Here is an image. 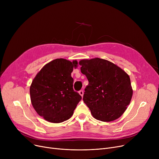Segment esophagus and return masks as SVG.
Segmentation results:
<instances>
[{"label": "esophagus", "mask_w": 159, "mask_h": 159, "mask_svg": "<svg viewBox=\"0 0 159 159\" xmlns=\"http://www.w3.org/2000/svg\"><path fill=\"white\" fill-rule=\"evenodd\" d=\"M79 94H80L82 97H83V95H84V91H83V90H80V91H79Z\"/></svg>", "instance_id": "obj_1"}]
</instances>
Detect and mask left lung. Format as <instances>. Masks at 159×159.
Returning <instances> with one entry per match:
<instances>
[{"mask_svg": "<svg viewBox=\"0 0 159 159\" xmlns=\"http://www.w3.org/2000/svg\"><path fill=\"white\" fill-rule=\"evenodd\" d=\"M89 82L83 101L97 120L110 122L126 111L133 95L129 75L115 64L99 58L80 61Z\"/></svg>", "mask_w": 159, "mask_h": 159, "instance_id": "obj_1", "label": "left lung"}]
</instances>
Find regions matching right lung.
I'll list each match as a JSON object with an SVG mask.
<instances>
[{
  "instance_id": "obj_1",
  "label": "right lung",
  "mask_w": 159,
  "mask_h": 159,
  "mask_svg": "<svg viewBox=\"0 0 159 159\" xmlns=\"http://www.w3.org/2000/svg\"><path fill=\"white\" fill-rule=\"evenodd\" d=\"M77 61L57 58L37 74L30 88L31 102L36 112L47 121L60 123L69 119L82 97L73 88L71 74Z\"/></svg>"
}]
</instances>
